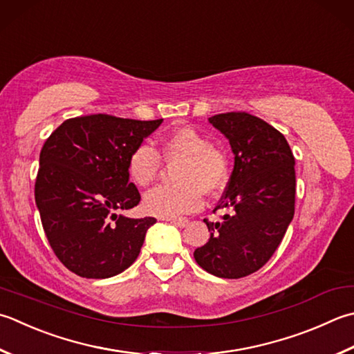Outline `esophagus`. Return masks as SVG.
<instances>
[{"mask_svg": "<svg viewBox=\"0 0 354 354\" xmlns=\"http://www.w3.org/2000/svg\"><path fill=\"white\" fill-rule=\"evenodd\" d=\"M167 221H170L171 224H175L178 227H185L187 224H189V219H187V218H170Z\"/></svg>", "mask_w": 354, "mask_h": 354, "instance_id": "esophagus-1", "label": "esophagus"}]
</instances>
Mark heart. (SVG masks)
<instances>
[{"mask_svg": "<svg viewBox=\"0 0 354 354\" xmlns=\"http://www.w3.org/2000/svg\"><path fill=\"white\" fill-rule=\"evenodd\" d=\"M173 167L175 184L156 187L144 196V209L159 218H175L198 212L207 196H216L225 189L230 162L223 149L212 145L209 138L192 126H183L164 138L155 150L149 144L133 149L127 171L131 181L149 187L161 175L162 161Z\"/></svg>", "mask_w": 354, "mask_h": 354, "instance_id": "1", "label": "heart"}]
</instances>
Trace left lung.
Here are the masks:
<instances>
[{
    "instance_id": "obj_1",
    "label": "left lung",
    "mask_w": 354,
    "mask_h": 354,
    "mask_svg": "<svg viewBox=\"0 0 354 354\" xmlns=\"http://www.w3.org/2000/svg\"><path fill=\"white\" fill-rule=\"evenodd\" d=\"M227 136L234 167L214 210L232 209L210 223V239L193 253L199 267L225 279L258 272L272 258L295 214L296 173L292 149L279 130L247 112L209 118Z\"/></svg>"
}]
</instances>
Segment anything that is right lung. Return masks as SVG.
<instances>
[{"label": "right lung", "instance_id": "1", "mask_svg": "<svg viewBox=\"0 0 354 354\" xmlns=\"http://www.w3.org/2000/svg\"><path fill=\"white\" fill-rule=\"evenodd\" d=\"M161 122L76 116L52 131L41 149L35 203L53 253L81 278L106 279L129 268L156 223L115 212L140 204L127 161Z\"/></svg>", "mask_w": 354, "mask_h": 354}]
</instances>
